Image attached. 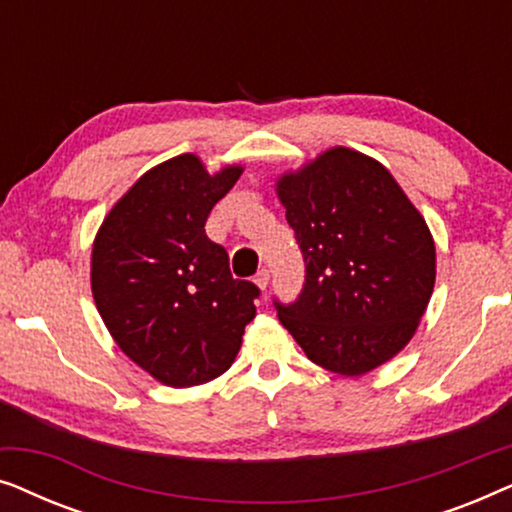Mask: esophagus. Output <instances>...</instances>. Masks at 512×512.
I'll use <instances>...</instances> for the list:
<instances>
[{
  "instance_id": "1",
  "label": "esophagus",
  "mask_w": 512,
  "mask_h": 512,
  "mask_svg": "<svg viewBox=\"0 0 512 512\" xmlns=\"http://www.w3.org/2000/svg\"><path fill=\"white\" fill-rule=\"evenodd\" d=\"M254 284L258 286V289H261V291H265V289H268V284H270V272L268 270H258V275L254 277Z\"/></svg>"
}]
</instances>
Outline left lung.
<instances>
[{"label":"left lung","instance_id":"obj_1","mask_svg":"<svg viewBox=\"0 0 512 512\" xmlns=\"http://www.w3.org/2000/svg\"><path fill=\"white\" fill-rule=\"evenodd\" d=\"M305 256V289L277 305L307 359L361 377L412 340L436 284V242L380 160L331 146L275 181Z\"/></svg>","mask_w":512,"mask_h":512}]
</instances>
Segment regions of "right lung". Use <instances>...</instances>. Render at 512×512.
I'll return each instance as SVG.
<instances>
[{
	"label": "right lung",
	"instance_id": "1",
	"mask_svg": "<svg viewBox=\"0 0 512 512\" xmlns=\"http://www.w3.org/2000/svg\"><path fill=\"white\" fill-rule=\"evenodd\" d=\"M240 163L209 172L195 153L146 170L97 228L90 289L118 349L167 387L212 382L233 366L256 317L251 282L233 279L226 249L205 235Z\"/></svg>",
	"mask_w": 512,
	"mask_h": 512
}]
</instances>
